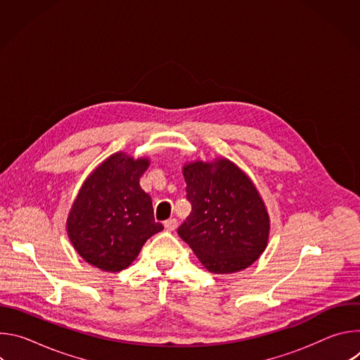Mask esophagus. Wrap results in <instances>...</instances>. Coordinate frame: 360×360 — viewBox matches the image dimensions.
I'll use <instances>...</instances> for the list:
<instances>
[{"label":"esophagus","mask_w":360,"mask_h":360,"mask_svg":"<svg viewBox=\"0 0 360 360\" xmlns=\"http://www.w3.org/2000/svg\"><path fill=\"white\" fill-rule=\"evenodd\" d=\"M164 226H165V229L167 231H175L176 229V226H178V221L175 219V218H172V219H168V221H165L164 222Z\"/></svg>","instance_id":"esophagus-1"}]
</instances>
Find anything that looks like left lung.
I'll return each instance as SVG.
<instances>
[{
    "label": "left lung",
    "instance_id": "left-lung-1",
    "mask_svg": "<svg viewBox=\"0 0 360 360\" xmlns=\"http://www.w3.org/2000/svg\"><path fill=\"white\" fill-rule=\"evenodd\" d=\"M192 211L178 228L211 274L249 268L268 246L271 219L252 179L232 161L188 162L182 168Z\"/></svg>",
    "mask_w": 360,
    "mask_h": 360
}]
</instances>
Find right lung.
Wrapping results in <instances>:
<instances>
[{"instance_id":"right-lung-1","label":"right lung","mask_w":360,"mask_h":360,"mask_svg":"<svg viewBox=\"0 0 360 360\" xmlns=\"http://www.w3.org/2000/svg\"><path fill=\"white\" fill-rule=\"evenodd\" d=\"M149 158L117 152L84 181L67 219L74 249L89 265L120 272L139 255L143 243L164 229L153 219L150 196L139 186Z\"/></svg>"}]
</instances>
